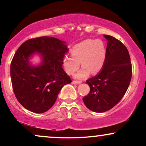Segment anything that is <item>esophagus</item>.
Here are the masks:
<instances>
[{
    "label": "esophagus",
    "instance_id": "obj_1",
    "mask_svg": "<svg viewBox=\"0 0 146 146\" xmlns=\"http://www.w3.org/2000/svg\"><path fill=\"white\" fill-rule=\"evenodd\" d=\"M82 83V81H77V80H74V81H73V84H80Z\"/></svg>",
    "mask_w": 146,
    "mask_h": 146
}]
</instances>
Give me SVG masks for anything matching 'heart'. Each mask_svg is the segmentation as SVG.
<instances>
[{"instance_id": "heart-1", "label": "heart", "mask_w": 146, "mask_h": 146, "mask_svg": "<svg viewBox=\"0 0 146 146\" xmlns=\"http://www.w3.org/2000/svg\"><path fill=\"white\" fill-rule=\"evenodd\" d=\"M71 55L64 57L62 65L68 75H73L80 68V62L83 66L75 77L84 79L90 72L98 73L102 69L106 58L105 45L101 40H85L75 45L71 50Z\"/></svg>"}]
</instances>
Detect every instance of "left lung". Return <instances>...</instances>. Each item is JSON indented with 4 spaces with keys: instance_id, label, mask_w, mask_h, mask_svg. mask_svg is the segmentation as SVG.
<instances>
[{
    "instance_id": "1",
    "label": "left lung",
    "mask_w": 146,
    "mask_h": 146,
    "mask_svg": "<svg viewBox=\"0 0 146 146\" xmlns=\"http://www.w3.org/2000/svg\"><path fill=\"white\" fill-rule=\"evenodd\" d=\"M104 36L108 43L102 70L86 80L90 89L83 98L87 108L96 113H104L117 104L128 90L132 78V64L127 48L114 37Z\"/></svg>"
}]
</instances>
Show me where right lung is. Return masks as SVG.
Here are the masks:
<instances>
[{
	"label": "right lung",
	"instance_id": "right-lung-1",
	"mask_svg": "<svg viewBox=\"0 0 146 146\" xmlns=\"http://www.w3.org/2000/svg\"><path fill=\"white\" fill-rule=\"evenodd\" d=\"M65 44L53 37H39L25 41L15 53L10 66L13 90L19 103L29 111H47L62 88L72 82L62 68V60L68 51ZM36 52L41 55L42 62L33 66L29 59Z\"/></svg>",
	"mask_w": 146,
	"mask_h": 146
}]
</instances>
